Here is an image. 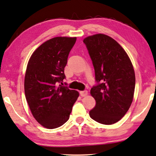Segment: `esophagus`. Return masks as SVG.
I'll return each mask as SVG.
<instances>
[{"label":"esophagus","instance_id":"esophagus-1","mask_svg":"<svg viewBox=\"0 0 156 156\" xmlns=\"http://www.w3.org/2000/svg\"><path fill=\"white\" fill-rule=\"evenodd\" d=\"M80 95L82 96V97H86L87 95V94H88V91L87 90H84V91H80Z\"/></svg>","mask_w":156,"mask_h":156}]
</instances>
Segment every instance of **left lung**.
I'll list each match as a JSON object with an SVG mask.
<instances>
[{
	"label": "left lung",
	"instance_id": "8db88e82",
	"mask_svg": "<svg viewBox=\"0 0 156 156\" xmlns=\"http://www.w3.org/2000/svg\"><path fill=\"white\" fill-rule=\"evenodd\" d=\"M92 61L97 84L91 89L96 106L89 112L102 124L116 123L129 109L135 89V72L129 56L109 36L97 34L83 40Z\"/></svg>",
	"mask_w": 156,
	"mask_h": 156
}]
</instances>
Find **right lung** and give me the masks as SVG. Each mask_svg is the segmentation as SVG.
I'll list each match as a JSON object with an SVG mask.
<instances>
[{"mask_svg":"<svg viewBox=\"0 0 156 156\" xmlns=\"http://www.w3.org/2000/svg\"><path fill=\"white\" fill-rule=\"evenodd\" d=\"M76 40L52 38L33 53L27 64L25 98L34 118L47 129H56L67 122L79 97L78 91L62 86L65 67Z\"/></svg>","mask_w":156,"mask_h":156,"instance_id":"1","label":"right lung"}]
</instances>
